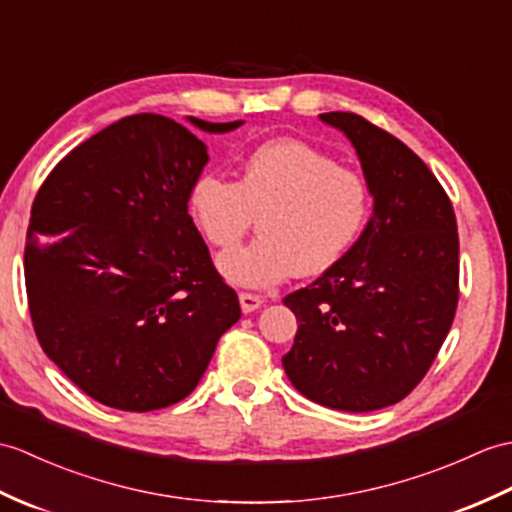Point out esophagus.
<instances>
[{
    "mask_svg": "<svg viewBox=\"0 0 512 512\" xmlns=\"http://www.w3.org/2000/svg\"><path fill=\"white\" fill-rule=\"evenodd\" d=\"M240 305H242V312L248 314V312H255L257 307L264 305V299L257 294H251V292H240Z\"/></svg>",
    "mask_w": 512,
    "mask_h": 512,
    "instance_id": "34e87169",
    "label": "esophagus"
}]
</instances>
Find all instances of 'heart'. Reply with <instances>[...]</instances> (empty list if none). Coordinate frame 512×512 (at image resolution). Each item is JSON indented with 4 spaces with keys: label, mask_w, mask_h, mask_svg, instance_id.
<instances>
[{
    "label": "heart",
    "mask_w": 512,
    "mask_h": 512,
    "mask_svg": "<svg viewBox=\"0 0 512 512\" xmlns=\"http://www.w3.org/2000/svg\"><path fill=\"white\" fill-rule=\"evenodd\" d=\"M368 207L362 174L296 139L257 146L237 183L220 172L200 174L189 194L196 227L220 251L240 244L259 216L257 240L218 261L222 275L244 288L325 272L358 240Z\"/></svg>",
    "instance_id": "b5f03b06"
}]
</instances>
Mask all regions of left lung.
<instances>
[{
	"label": "left lung",
	"instance_id": "1",
	"mask_svg": "<svg viewBox=\"0 0 512 512\" xmlns=\"http://www.w3.org/2000/svg\"><path fill=\"white\" fill-rule=\"evenodd\" d=\"M358 152L375 207L360 240L283 303L299 320L283 368L320 406L371 412L430 371L458 307V227L443 185L403 141L355 113H323Z\"/></svg>",
	"mask_w": 512,
	"mask_h": 512
}]
</instances>
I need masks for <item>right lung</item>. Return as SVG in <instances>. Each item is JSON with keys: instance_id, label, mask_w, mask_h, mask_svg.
Listing matches in <instances>:
<instances>
[{"instance_id": "right-lung-1", "label": "right lung", "mask_w": 512, "mask_h": 512, "mask_svg": "<svg viewBox=\"0 0 512 512\" xmlns=\"http://www.w3.org/2000/svg\"><path fill=\"white\" fill-rule=\"evenodd\" d=\"M207 161L170 117L128 115L58 161L32 202L23 266L34 331L104 406L150 412L185 399L242 316L187 213Z\"/></svg>"}]
</instances>
